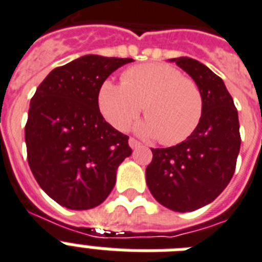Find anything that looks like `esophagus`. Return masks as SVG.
I'll use <instances>...</instances> for the list:
<instances>
[{"label": "esophagus", "mask_w": 262, "mask_h": 262, "mask_svg": "<svg viewBox=\"0 0 262 262\" xmlns=\"http://www.w3.org/2000/svg\"><path fill=\"white\" fill-rule=\"evenodd\" d=\"M129 146H130L132 149H137L138 146H140V142L136 140V138H129Z\"/></svg>", "instance_id": "34e87169"}]
</instances>
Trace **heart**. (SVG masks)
<instances>
[{
  "label": "heart",
  "instance_id": "obj_1",
  "mask_svg": "<svg viewBox=\"0 0 262 262\" xmlns=\"http://www.w3.org/2000/svg\"><path fill=\"white\" fill-rule=\"evenodd\" d=\"M97 102L103 118L118 130H126L142 109L146 118L136 125V132L142 137H157L165 145L186 140L203 112V97L196 82L163 63L127 69L121 84L102 82Z\"/></svg>",
  "mask_w": 262,
  "mask_h": 262
}]
</instances>
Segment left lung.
Returning <instances> with one entry per match:
<instances>
[{
  "instance_id": "8db88e82",
  "label": "left lung",
  "mask_w": 262,
  "mask_h": 262,
  "mask_svg": "<svg viewBox=\"0 0 262 262\" xmlns=\"http://www.w3.org/2000/svg\"><path fill=\"white\" fill-rule=\"evenodd\" d=\"M201 89V121L186 141L152 149L146 186L160 205L187 212L211 203L234 175L241 137L238 112L220 76L191 57L169 59Z\"/></svg>"
}]
</instances>
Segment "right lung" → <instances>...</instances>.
Segmentation results:
<instances>
[{
	"instance_id": "add662e5",
	"label": "right lung",
	"mask_w": 262,
	"mask_h": 262,
	"mask_svg": "<svg viewBox=\"0 0 262 262\" xmlns=\"http://www.w3.org/2000/svg\"><path fill=\"white\" fill-rule=\"evenodd\" d=\"M133 59L84 55L57 67L31 99L25 126L28 163L41 190L70 210L99 206L132 155L129 137L98 107V89Z\"/></svg>"
}]
</instances>
